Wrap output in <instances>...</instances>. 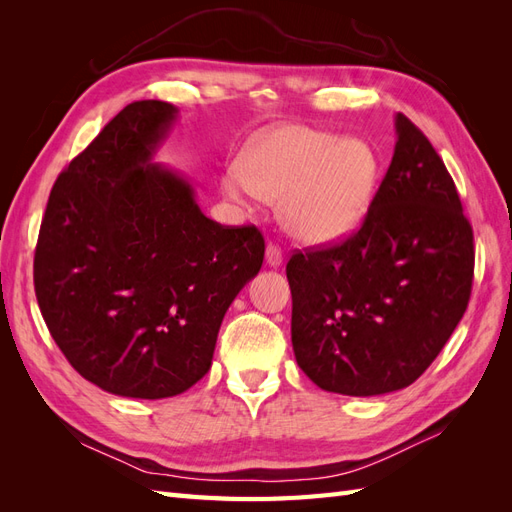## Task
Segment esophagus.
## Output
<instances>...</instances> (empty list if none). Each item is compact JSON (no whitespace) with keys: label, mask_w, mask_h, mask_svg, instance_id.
<instances>
[{"label":"esophagus","mask_w":512,"mask_h":512,"mask_svg":"<svg viewBox=\"0 0 512 512\" xmlns=\"http://www.w3.org/2000/svg\"><path fill=\"white\" fill-rule=\"evenodd\" d=\"M267 262H269V267H280L282 265L280 245H275V243L267 245Z\"/></svg>","instance_id":"34e87169"}]
</instances>
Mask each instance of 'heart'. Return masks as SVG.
Segmentation results:
<instances>
[{"label":"heart","instance_id":"heart-1","mask_svg":"<svg viewBox=\"0 0 512 512\" xmlns=\"http://www.w3.org/2000/svg\"><path fill=\"white\" fill-rule=\"evenodd\" d=\"M378 183V158L361 138H337L307 126L254 136L241 166L226 170L224 192L247 207L277 200L290 237L309 245L342 241L359 228Z\"/></svg>","mask_w":512,"mask_h":512}]
</instances>
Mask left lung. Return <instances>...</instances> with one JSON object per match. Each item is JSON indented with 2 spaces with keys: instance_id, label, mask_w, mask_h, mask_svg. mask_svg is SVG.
Returning a JSON list of instances; mask_svg holds the SVG:
<instances>
[{
  "instance_id": "left-lung-1",
  "label": "left lung",
  "mask_w": 512,
  "mask_h": 512,
  "mask_svg": "<svg viewBox=\"0 0 512 512\" xmlns=\"http://www.w3.org/2000/svg\"><path fill=\"white\" fill-rule=\"evenodd\" d=\"M389 170L361 228L342 243L294 252L292 348L320 389L369 397L406 389L466 314L474 235L453 177L397 113Z\"/></svg>"
}]
</instances>
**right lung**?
I'll return each instance as SVG.
<instances>
[{
  "mask_svg": "<svg viewBox=\"0 0 512 512\" xmlns=\"http://www.w3.org/2000/svg\"><path fill=\"white\" fill-rule=\"evenodd\" d=\"M177 119L132 102L53 185L34 286L55 344L102 391L162 399L188 391L213 359L226 309L260 271L256 226H222L190 181L151 158Z\"/></svg>",
  "mask_w": 512,
  "mask_h": 512,
  "instance_id": "add662e5",
  "label": "right lung"
}]
</instances>
